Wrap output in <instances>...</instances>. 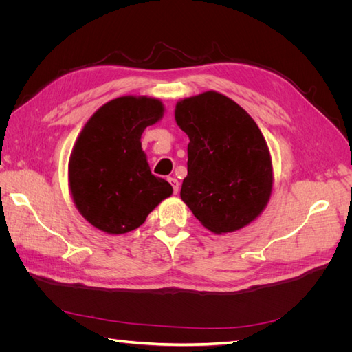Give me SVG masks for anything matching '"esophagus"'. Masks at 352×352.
<instances>
[{
	"label": "esophagus",
	"mask_w": 352,
	"mask_h": 352,
	"mask_svg": "<svg viewBox=\"0 0 352 352\" xmlns=\"http://www.w3.org/2000/svg\"><path fill=\"white\" fill-rule=\"evenodd\" d=\"M168 182L173 188V194H177L179 192V180L175 179V177H168Z\"/></svg>",
	"instance_id": "34e87169"
}]
</instances>
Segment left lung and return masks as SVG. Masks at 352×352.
Instances as JSON below:
<instances>
[{
	"label": "left lung",
	"mask_w": 352,
	"mask_h": 352,
	"mask_svg": "<svg viewBox=\"0 0 352 352\" xmlns=\"http://www.w3.org/2000/svg\"><path fill=\"white\" fill-rule=\"evenodd\" d=\"M188 138V176L180 198L212 233L242 229L267 206L273 168L257 123L235 101L208 91L176 104Z\"/></svg>",
	"instance_id": "8db88e82"
}]
</instances>
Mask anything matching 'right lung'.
<instances>
[{
	"label": "right lung",
	"mask_w": 352,
	"mask_h": 352,
	"mask_svg": "<svg viewBox=\"0 0 352 352\" xmlns=\"http://www.w3.org/2000/svg\"><path fill=\"white\" fill-rule=\"evenodd\" d=\"M160 100L116 98L94 113L69 160L74 204L92 226L122 235L145 221L173 188L151 173L141 136L163 117Z\"/></svg>",
	"instance_id": "1"
}]
</instances>
